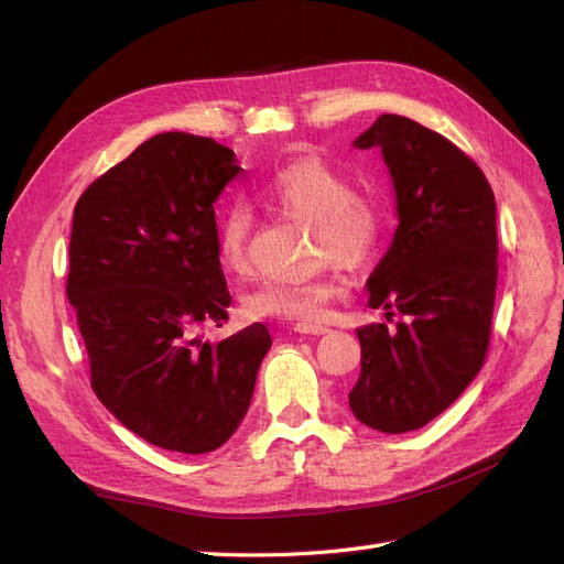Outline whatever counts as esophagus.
<instances>
[{
    "label": "esophagus",
    "mask_w": 564,
    "mask_h": 564,
    "mask_svg": "<svg viewBox=\"0 0 564 564\" xmlns=\"http://www.w3.org/2000/svg\"><path fill=\"white\" fill-rule=\"evenodd\" d=\"M294 332L299 334H308V336H322V334H329L332 329L324 327V324H313V322H299Z\"/></svg>",
    "instance_id": "34e87169"
}]
</instances>
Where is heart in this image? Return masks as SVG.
I'll return each instance as SVG.
<instances>
[{"instance_id": "obj_1", "label": "heart", "mask_w": 564, "mask_h": 564, "mask_svg": "<svg viewBox=\"0 0 564 564\" xmlns=\"http://www.w3.org/2000/svg\"><path fill=\"white\" fill-rule=\"evenodd\" d=\"M263 202L286 218L313 224L315 261L360 265L379 247L383 218L373 202L357 197L352 181L322 160H299L263 185ZM251 214L242 204L218 216L216 256L226 272L242 275L249 268ZM338 294V280L319 275L305 282H263L245 296L251 319L317 322Z\"/></svg>"}]
</instances>
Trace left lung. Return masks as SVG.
Returning a JSON list of instances; mask_svg holds the SVG:
<instances>
[{
	"mask_svg": "<svg viewBox=\"0 0 564 564\" xmlns=\"http://www.w3.org/2000/svg\"><path fill=\"white\" fill-rule=\"evenodd\" d=\"M352 148H379L398 228L367 280L369 305L404 319L357 329L360 379L348 404L373 431L423 429L480 371L497 296V202L470 158L409 117L381 115Z\"/></svg>",
	"mask_w": 564,
	"mask_h": 564,
	"instance_id": "1",
	"label": "left lung"
}]
</instances>
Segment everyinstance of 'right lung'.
Segmentation results:
<instances>
[{
    "instance_id": "right-lung-1",
    "label": "right lung",
    "mask_w": 564,
    "mask_h": 564,
    "mask_svg": "<svg viewBox=\"0 0 564 564\" xmlns=\"http://www.w3.org/2000/svg\"><path fill=\"white\" fill-rule=\"evenodd\" d=\"M214 139L166 131L96 178L75 204L67 301L89 352L91 388L150 445L207 454L251 404L272 346L253 322L218 344L232 303L216 256V199L240 174Z\"/></svg>"
}]
</instances>
